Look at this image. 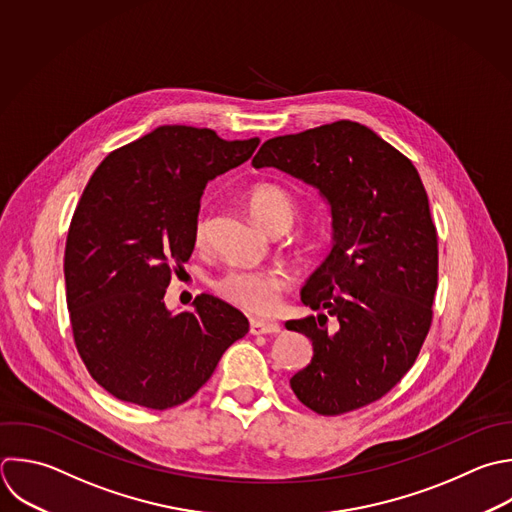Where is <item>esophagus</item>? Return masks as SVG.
Masks as SVG:
<instances>
[{"label":"esophagus","instance_id":"esophagus-1","mask_svg":"<svg viewBox=\"0 0 512 512\" xmlns=\"http://www.w3.org/2000/svg\"><path fill=\"white\" fill-rule=\"evenodd\" d=\"M282 328L278 322H270V320H258V318H252L250 320V332L254 336H260V334H278Z\"/></svg>","mask_w":512,"mask_h":512}]
</instances>
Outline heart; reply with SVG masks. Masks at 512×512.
<instances>
[{
	"label": "heart",
	"mask_w": 512,
	"mask_h": 512,
	"mask_svg": "<svg viewBox=\"0 0 512 512\" xmlns=\"http://www.w3.org/2000/svg\"><path fill=\"white\" fill-rule=\"evenodd\" d=\"M246 206L256 222H260L266 230L276 224L290 226L298 204L290 190L276 182H254L248 186ZM208 232V218L204 214L196 216L194 222V238L202 242ZM214 290L230 304L254 312L264 314L274 308L284 290V278L272 270H254V268H232L224 272L216 282Z\"/></svg>",
	"instance_id": "1"
}]
</instances>
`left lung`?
<instances>
[{"instance_id":"8db88e82","label":"left lung","mask_w":512,"mask_h":512,"mask_svg":"<svg viewBox=\"0 0 512 512\" xmlns=\"http://www.w3.org/2000/svg\"><path fill=\"white\" fill-rule=\"evenodd\" d=\"M252 166L316 186L332 214V250L302 288L318 314L286 322L314 348L290 378L294 394L322 416L382 398L412 368L438 286V238L416 168L350 120L272 138Z\"/></svg>"}]
</instances>
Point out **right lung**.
<instances>
[{"instance_id": "right-lung-1", "label": "right lung", "mask_w": 512, "mask_h": 512, "mask_svg": "<svg viewBox=\"0 0 512 512\" xmlns=\"http://www.w3.org/2000/svg\"><path fill=\"white\" fill-rule=\"evenodd\" d=\"M258 144L160 126L92 174L66 240V300L80 358L118 400L154 410L190 400L248 332V318L212 294L178 314L164 296L192 256L206 184Z\"/></svg>"}]
</instances>
